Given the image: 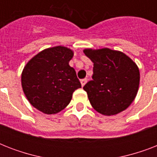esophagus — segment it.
Returning <instances> with one entry per match:
<instances>
[{
	"label": "esophagus",
	"instance_id": "obj_1",
	"mask_svg": "<svg viewBox=\"0 0 157 157\" xmlns=\"http://www.w3.org/2000/svg\"><path fill=\"white\" fill-rule=\"evenodd\" d=\"M86 82H87V79L85 78V79H82V80H81V86L83 87L86 84Z\"/></svg>",
	"mask_w": 157,
	"mask_h": 157
}]
</instances>
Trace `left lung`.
I'll list each match as a JSON object with an SVG mask.
<instances>
[{"label":"left lung","instance_id":"left-lung-1","mask_svg":"<svg viewBox=\"0 0 157 157\" xmlns=\"http://www.w3.org/2000/svg\"><path fill=\"white\" fill-rule=\"evenodd\" d=\"M83 51L94 63L93 80L83 87L94 109L112 116L128 108L139 90L140 73L137 64L121 51L109 48Z\"/></svg>","mask_w":157,"mask_h":157}]
</instances>
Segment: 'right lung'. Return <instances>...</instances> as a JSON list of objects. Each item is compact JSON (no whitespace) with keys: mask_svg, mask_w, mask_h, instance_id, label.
Instances as JSON below:
<instances>
[{"mask_svg":"<svg viewBox=\"0 0 157 157\" xmlns=\"http://www.w3.org/2000/svg\"><path fill=\"white\" fill-rule=\"evenodd\" d=\"M73 50L58 45L36 54L21 75L23 93L32 106L45 114H56L69 104L81 88L75 69L69 65Z\"/></svg>","mask_w":157,"mask_h":157,"instance_id":"right-lung-1","label":"right lung"}]
</instances>
